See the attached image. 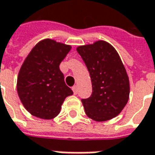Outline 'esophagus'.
I'll use <instances>...</instances> for the list:
<instances>
[{"label":"esophagus","instance_id":"esophagus-1","mask_svg":"<svg viewBox=\"0 0 155 155\" xmlns=\"http://www.w3.org/2000/svg\"><path fill=\"white\" fill-rule=\"evenodd\" d=\"M72 90H73V93H74V94H78V86H77V85L73 86V87H72Z\"/></svg>","mask_w":155,"mask_h":155}]
</instances>
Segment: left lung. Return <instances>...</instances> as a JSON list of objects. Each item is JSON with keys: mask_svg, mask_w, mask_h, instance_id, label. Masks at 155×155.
Masks as SVG:
<instances>
[{"mask_svg": "<svg viewBox=\"0 0 155 155\" xmlns=\"http://www.w3.org/2000/svg\"><path fill=\"white\" fill-rule=\"evenodd\" d=\"M77 51L84 61L92 83V94L82 99L85 114L94 121L115 118L127 104L130 83L118 52L105 41L79 46Z\"/></svg>", "mask_w": 155, "mask_h": 155, "instance_id": "8db88e82", "label": "left lung"}]
</instances>
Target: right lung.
Segmentation results:
<instances>
[{
  "label": "right lung",
  "mask_w": 155,
  "mask_h": 155,
  "mask_svg": "<svg viewBox=\"0 0 155 155\" xmlns=\"http://www.w3.org/2000/svg\"><path fill=\"white\" fill-rule=\"evenodd\" d=\"M71 47L44 39L32 48L18 72L17 91L25 108L33 116L52 119L65 99L73 94L65 84L60 64Z\"/></svg>",
  "instance_id": "add662e5"
}]
</instances>
